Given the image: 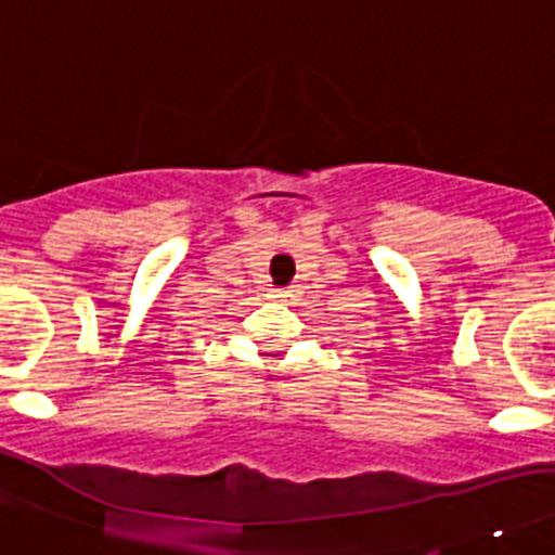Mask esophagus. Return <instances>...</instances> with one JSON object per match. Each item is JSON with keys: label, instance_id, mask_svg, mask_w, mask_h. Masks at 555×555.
Returning a JSON list of instances; mask_svg holds the SVG:
<instances>
[{"label": "esophagus", "instance_id": "obj_1", "mask_svg": "<svg viewBox=\"0 0 555 555\" xmlns=\"http://www.w3.org/2000/svg\"><path fill=\"white\" fill-rule=\"evenodd\" d=\"M271 298L273 300H284V298H289V295H287V289H273Z\"/></svg>", "mask_w": 555, "mask_h": 555}]
</instances>
